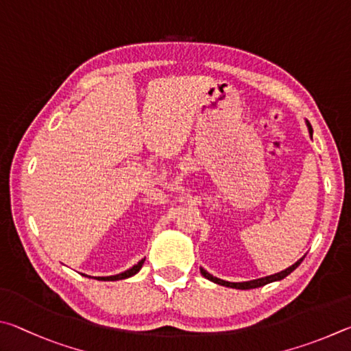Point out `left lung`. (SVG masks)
I'll use <instances>...</instances> for the list:
<instances>
[{
	"instance_id": "left-lung-1",
	"label": "left lung",
	"mask_w": 351,
	"mask_h": 351,
	"mask_svg": "<svg viewBox=\"0 0 351 351\" xmlns=\"http://www.w3.org/2000/svg\"><path fill=\"white\" fill-rule=\"evenodd\" d=\"M306 126H308V131H310V134H313V129H311V126H310V123H308V121H306ZM302 261H304V257H302V259H299V261H298L296 263H294V265H291L290 268L284 269V271L276 273V274H271V276H267V278H262V279L248 280V282H226V280H222V279L214 278L213 274H210L208 271H205L204 268H200V273H202V276H204V278H206L208 280L214 282V284H219V285H223V287H230V288H237V290H251V288H259V287H263V285L269 284V282L282 280L284 278H287L288 274H290L291 271H294V269H296V268L300 265V262H302Z\"/></svg>"
}]
</instances>
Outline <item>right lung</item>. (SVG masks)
<instances>
[{"instance_id": "right-lung-1", "label": "right lung", "mask_w": 351, "mask_h": 351, "mask_svg": "<svg viewBox=\"0 0 351 351\" xmlns=\"http://www.w3.org/2000/svg\"><path fill=\"white\" fill-rule=\"evenodd\" d=\"M143 262H145V259H141L137 263V265H134L132 268L126 269L125 273H120V274H115V276H108V278H95V279L97 280H121V279H128V278H131V276L137 274L140 271V268H141V265H143Z\"/></svg>"}]
</instances>
